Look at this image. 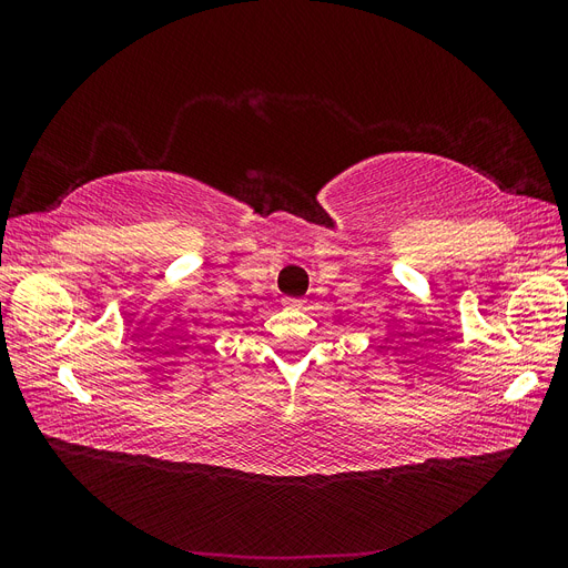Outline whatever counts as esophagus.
Listing matches in <instances>:
<instances>
[{"mask_svg": "<svg viewBox=\"0 0 568 568\" xmlns=\"http://www.w3.org/2000/svg\"><path fill=\"white\" fill-rule=\"evenodd\" d=\"M284 305H286V307H303V301H298V298H286Z\"/></svg>", "mask_w": 568, "mask_h": 568, "instance_id": "34e87169", "label": "esophagus"}]
</instances>
